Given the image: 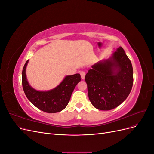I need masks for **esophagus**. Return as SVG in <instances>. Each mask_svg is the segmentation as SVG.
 Masks as SVG:
<instances>
[{
    "label": "esophagus",
    "instance_id": "34e87169",
    "mask_svg": "<svg viewBox=\"0 0 154 154\" xmlns=\"http://www.w3.org/2000/svg\"><path fill=\"white\" fill-rule=\"evenodd\" d=\"M80 75H81V78L82 79H84L85 78V72H83V71H81L80 72Z\"/></svg>",
    "mask_w": 154,
    "mask_h": 154
}]
</instances>
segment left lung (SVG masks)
I'll use <instances>...</instances> for the list:
<instances>
[{"label": "left lung", "mask_w": 154, "mask_h": 154, "mask_svg": "<svg viewBox=\"0 0 154 154\" xmlns=\"http://www.w3.org/2000/svg\"><path fill=\"white\" fill-rule=\"evenodd\" d=\"M88 98L96 109L109 110L127 99L133 85L131 62L122 47L92 66L85 77Z\"/></svg>", "instance_id": "1"}]
</instances>
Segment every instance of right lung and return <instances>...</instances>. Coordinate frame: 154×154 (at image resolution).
Wrapping results in <instances>:
<instances>
[{"label": "right lung", "mask_w": 154, "mask_h": 154, "mask_svg": "<svg viewBox=\"0 0 154 154\" xmlns=\"http://www.w3.org/2000/svg\"><path fill=\"white\" fill-rule=\"evenodd\" d=\"M26 62L22 73V83L25 94L31 103L38 109L48 113H56L63 110L71 99L72 93L78 83L81 81L80 74L66 76L55 88L46 91H37L32 88L26 77Z\"/></svg>", "instance_id": "right-lung-1"}]
</instances>
